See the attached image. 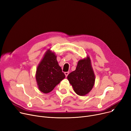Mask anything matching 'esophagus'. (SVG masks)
Wrapping results in <instances>:
<instances>
[{
	"label": "esophagus",
	"instance_id": "obj_1",
	"mask_svg": "<svg viewBox=\"0 0 131 131\" xmlns=\"http://www.w3.org/2000/svg\"><path fill=\"white\" fill-rule=\"evenodd\" d=\"M69 72H64V74H65V75H66V77H67L68 76V75L69 74Z\"/></svg>",
	"mask_w": 131,
	"mask_h": 131
}]
</instances>
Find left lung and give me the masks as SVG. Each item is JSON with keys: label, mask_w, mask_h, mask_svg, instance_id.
Wrapping results in <instances>:
<instances>
[{"label": "left lung", "mask_w": 131, "mask_h": 131, "mask_svg": "<svg viewBox=\"0 0 131 131\" xmlns=\"http://www.w3.org/2000/svg\"><path fill=\"white\" fill-rule=\"evenodd\" d=\"M67 79L75 93L79 96H85L93 89L95 75L90 57L79 60L75 70L69 74Z\"/></svg>", "instance_id": "1"}]
</instances>
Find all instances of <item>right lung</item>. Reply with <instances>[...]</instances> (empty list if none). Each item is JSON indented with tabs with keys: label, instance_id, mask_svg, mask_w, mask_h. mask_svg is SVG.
<instances>
[{
	"label": "right lung",
	"instance_id": "1",
	"mask_svg": "<svg viewBox=\"0 0 131 131\" xmlns=\"http://www.w3.org/2000/svg\"><path fill=\"white\" fill-rule=\"evenodd\" d=\"M35 77L38 88L44 94L53 90L66 77L58 64L57 56L50 49L46 51L38 64Z\"/></svg>",
	"mask_w": 131,
	"mask_h": 131
}]
</instances>
